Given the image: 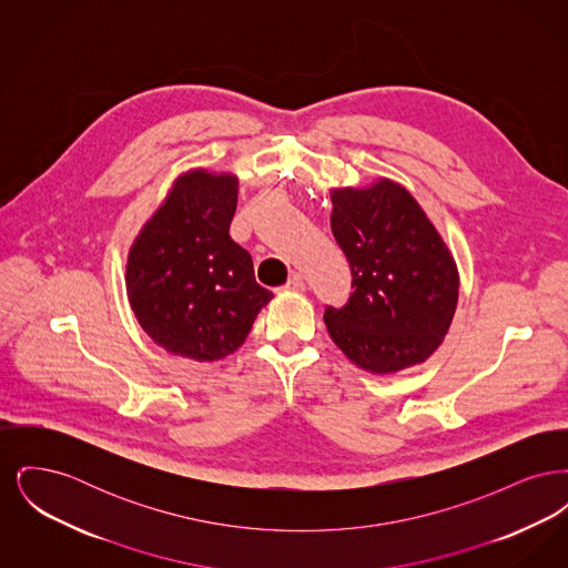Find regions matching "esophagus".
<instances>
[{"label": "esophagus", "instance_id": "obj_1", "mask_svg": "<svg viewBox=\"0 0 568 568\" xmlns=\"http://www.w3.org/2000/svg\"><path fill=\"white\" fill-rule=\"evenodd\" d=\"M304 287H306L304 276H302V274H297V272L290 276V281H287V285H285V290H287V292H304Z\"/></svg>", "mask_w": 568, "mask_h": 568}]
</instances>
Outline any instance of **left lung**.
<instances>
[{"mask_svg":"<svg viewBox=\"0 0 568 568\" xmlns=\"http://www.w3.org/2000/svg\"><path fill=\"white\" fill-rule=\"evenodd\" d=\"M332 232L352 266L345 306L325 327L364 371L387 375L428 359L458 304L454 255L408 191L387 179L332 191Z\"/></svg>","mask_w":568,"mask_h":568,"instance_id":"1","label":"left lung"}]
</instances>
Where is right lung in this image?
<instances>
[{"label": "right lung", "instance_id": "obj_1", "mask_svg": "<svg viewBox=\"0 0 568 568\" xmlns=\"http://www.w3.org/2000/svg\"><path fill=\"white\" fill-rule=\"evenodd\" d=\"M239 179L191 170L140 230L128 255L138 324L165 352L197 362L236 352L272 292L230 239Z\"/></svg>", "mask_w": 568, "mask_h": 568}]
</instances>
